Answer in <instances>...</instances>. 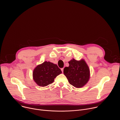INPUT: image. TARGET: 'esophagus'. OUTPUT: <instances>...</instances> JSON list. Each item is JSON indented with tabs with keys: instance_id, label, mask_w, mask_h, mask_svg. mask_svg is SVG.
I'll return each instance as SVG.
<instances>
[{
	"instance_id": "esophagus-1",
	"label": "esophagus",
	"mask_w": 120,
	"mask_h": 120,
	"mask_svg": "<svg viewBox=\"0 0 120 120\" xmlns=\"http://www.w3.org/2000/svg\"><path fill=\"white\" fill-rule=\"evenodd\" d=\"M61 71H62V73H63V71H64V68H61Z\"/></svg>"
}]
</instances>
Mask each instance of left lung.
I'll use <instances>...</instances> for the list:
<instances>
[{"label":"left lung","mask_w":120,"mask_h":120,"mask_svg":"<svg viewBox=\"0 0 120 120\" xmlns=\"http://www.w3.org/2000/svg\"><path fill=\"white\" fill-rule=\"evenodd\" d=\"M69 66L64 69V74L69 83L76 88L84 86L90 79V70L84 59L79 61L73 58L68 62Z\"/></svg>","instance_id":"8db88e82"}]
</instances>
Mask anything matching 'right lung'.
Segmentation results:
<instances>
[{"label":"right lung","instance_id":"1","mask_svg":"<svg viewBox=\"0 0 120 120\" xmlns=\"http://www.w3.org/2000/svg\"><path fill=\"white\" fill-rule=\"evenodd\" d=\"M61 73L57 64L45 61L35 67L32 72V77L38 86L43 87L53 83L54 79Z\"/></svg>","mask_w":120,"mask_h":120}]
</instances>
